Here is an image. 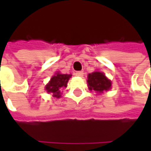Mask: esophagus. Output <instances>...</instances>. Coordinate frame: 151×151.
Listing matches in <instances>:
<instances>
[{
	"mask_svg": "<svg viewBox=\"0 0 151 151\" xmlns=\"http://www.w3.org/2000/svg\"><path fill=\"white\" fill-rule=\"evenodd\" d=\"M75 75L78 76V77H83V75H84V73H83V72H81V71H79V72H76Z\"/></svg>",
	"mask_w": 151,
	"mask_h": 151,
	"instance_id": "34e87169",
	"label": "esophagus"
}]
</instances>
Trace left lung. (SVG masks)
Segmentation results:
<instances>
[{"instance_id":"obj_1","label":"left lung","mask_w":151,"mask_h":151,"mask_svg":"<svg viewBox=\"0 0 151 151\" xmlns=\"http://www.w3.org/2000/svg\"><path fill=\"white\" fill-rule=\"evenodd\" d=\"M87 83L90 90L96 91L100 93L111 88V81L106 78L103 73L101 72H94L88 74Z\"/></svg>"}]
</instances>
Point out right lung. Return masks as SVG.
<instances>
[{"label":"right lung","instance_id":"right-lung-1","mask_svg":"<svg viewBox=\"0 0 151 151\" xmlns=\"http://www.w3.org/2000/svg\"><path fill=\"white\" fill-rule=\"evenodd\" d=\"M71 74H60L56 73L51 78L50 81L45 86L46 91L53 94L54 97L59 98L60 95V89L62 87H66L67 82L71 78Z\"/></svg>","mask_w":151,"mask_h":151}]
</instances>
